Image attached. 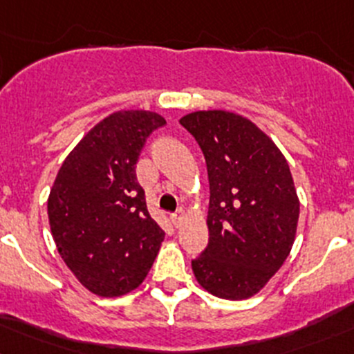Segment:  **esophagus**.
<instances>
[{
    "mask_svg": "<svg viewBox=\"0 0 354 354\" xmlns=\"http://www.w3.org/2000/svg\"><path fill=\"white\" fill-rule=\"evenodd\" d=\"M182 218H184V209H182V207H180V209H178L177 213H174L172 216H170V221H172L174 227H178V223H180Z\"/></svg>",
    "mask_w": 354,
    "mask_h": 354,
    "instance_id": "esophagus-1",
    "label": "esophagus"
}]
</instances>
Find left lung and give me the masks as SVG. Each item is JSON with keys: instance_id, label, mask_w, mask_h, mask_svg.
<instances>
[{"instance_id": "obj_1", "label": "left lung", "mask_w": 354, "mask_h": 354, "mask_svg": "<svg viewBox=\"0 0 354 354\" xmlns=\"http://www.w3.org/2000/svg\"><path fill=\"white\" fill-rule=\"evenodd\" d=\"M178 122L198 141L209 180V240L192 271L214 297L245 300L293 247L300 201L290 167L274 141L239 114L198 111Z\"/></svg>"}]
</instances>
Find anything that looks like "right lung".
<instances>
[{"label":"right lung","mask_w":354,"mask_h":354,"mask_svg":"<svg viewBox=\"0 0 354 354\" xmlns=\"http://www.w3.org/2000/svg\"><path fill=\"white\" fill-rule=\"evenodd\" d=\"M165 124L156 112H114L73 148L50 189L47 214L57 252L98 297L140 286L163 242L136 163L147 138Z\"/></svg>","instance_id":"right-lung-1"}]
</instances>
